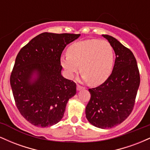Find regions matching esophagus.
<instances>
[{"mask_svg": "<svg viewBox=\"0 0 150 150\" xmlns=\"http://www.w3.org/2000/svg\"><path fill=\"white\" fill-rule=\"evenodd\" d=\"M84 89L83 87H82V86H80V85H77V91H80V90H81V89Z\"/></svg>", "mask_w": 150, "mask_h": 150, "instance_id": "1", "label": "esophagus"}]
</instances>
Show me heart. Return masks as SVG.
Segmentation results:
<instances>
[{
  "mask_svg": "<svg viewBox=\"0 0 150 150\" xmlns=\"http://www.w3.org/2000/svg\"><path fill=\"white\" fill-rule=\"evenodd\" d=\"M67 54L61 58V63L69 78L78 71L79 66L82 79L93 85L104 83L111 75L114 53L106 41L87 39L75 42L68 47Z\"/></svg>",
  "mask_w": 150,
  "mask_h": 150,
  "instance_id": "b5f03b06",
  "label": "heart"
}]
</instances>
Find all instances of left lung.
<instances>
[{
    "mask_svg": "<svg viewBox=\"0 0 150 150\" xmlns=\"http://www.w3.org/2000/svg\"><path fill=\"white\" fill-rule=\"evenodd\" d=\"M103 37L116 54L112 73L103 84L89 89L91 97L85 108L86 118L97 128L106 129L120 124L132 112L140 82L133 53L116 39Z\"/></svg>",
    "mask_w": 150,
    "mask_h": 150,
    "instance_id": "8db88e82",
    "label": "left lung"
}]
</instances>
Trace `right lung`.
I'll use <instances>...</instances> for the list:
<instances>
[{"label": "right lung", "mask_w": 150, "mask_h": 150, "mask_svg": "<svg viewBox=\"0 0 150 150\" xmlns=\"http://www.w3.org/2000/svg\"><path fill=\"white\" fill-rule=\"evenodd\" d=\"M80 36L44 32L22 47L15 59L10 85L21 115L32 125L49 127L62 119L76 84L62 76L61 56Z\"/></svg>", "instance_id": "right-lung-1"}]
</instances>
